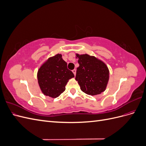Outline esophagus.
Segmentation results:
<instances>
[{"mask_svg": "<svg viewBox=\"0 0 146 146\" xmlns=\"http://www.w3.org/2000/svg\"><path fill=\"white\" fill-rule=\"evenodd\" d=\"M72 72L74 73V76H76V69H74V70H72Z\"/></svg>", "mask_w": 146, "mask_h": 146, "instance_id": "1", "label": "esophagus"}]
</instances>
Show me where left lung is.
Returning <instances> with one entry per match:
<instances>
[{
	"label": "left lung",
	"instance_id": "left-lung-1",
	"mask_svg": "<svg viewBox=\"0 0 146 146\" xmlns=\"http://www.w3.org/2000/svg\"><path fill=\"white\" fill-rule=\"evenodd\" d=\"M79 66L76 80L85 93L95 96L105 91L110 78L109 69L103 61L88 54H76Z\"/></svg>",
	"mask_w": 146,
	"mask_h": 146
}]
</instances>
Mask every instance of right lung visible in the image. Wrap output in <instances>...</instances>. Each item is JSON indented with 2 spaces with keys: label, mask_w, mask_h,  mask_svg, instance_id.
<instances>
[{
  "label": "right lung",
  "mask_w": 146,
  "mask_h": 146,
  "mask_svg": "<svg viewBox=\"0 0 146 146\" xmlns=\"http://www.w3.org/2000/svg\"><path fill=\"white\" fill-rule=\"evenodd\" d=\"M74 77L67 63L58 54L50 56L44 62L38 70V82L44 95L52 98L58 97L66 90L69 79Z\"/></svg>",
  "instance_id": "add662e5"
}]
</instances>
